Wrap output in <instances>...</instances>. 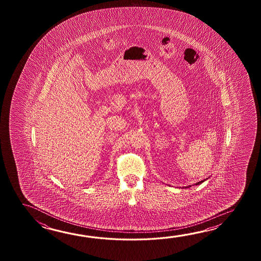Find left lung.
<instances>
[{"label": "left lung", "instance_id": "left-lung-1", "mask_svg": "<svg viewBox=\"0 0 261 261\" xmlns=\"http://www.w3.org/2000/svg\"><path fill=\"white\" fill-rule=\"evenodd\" d=\"M202 182H204V180H202V181H200V182H198L196 185H200V184L202 183Z\"/></svg>", "mask_w": 261, "mask_h": 261}]
</instances>
